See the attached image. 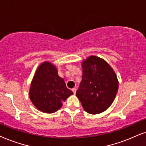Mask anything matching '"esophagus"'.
Here are the masks:
<instances>
[{"label": "esophagus", "instance_id": "esophagus-1", "mask_svg": "<svg viewBox=\"0 0 146 146\" xmlns=\"http://www.w3.org/2000/svg\"><path fill=\"white\" fill-rule=\"evenodd\" d=\"M76 91H77V89L76 88H73V89H72V91H73L74 94H75V93H76Z\"/></svg>", "mask_w": 146, "mask_h": 146}]
</instances>
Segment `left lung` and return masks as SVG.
Segmentation results:
<instances>
[{
  "mask_svg": "<svg viewBox=\"0 0 146 146\" xmlns=\"http://www.w3.org/2000/svg\"><path fill=\"white\" fill-rule=\"evenodd\" d=\"M83 75L76 96L91 114L106 111L115 100L118 81L112 68L104 59L91 56L83 62Z\"/></svg>",
  "mask_w": 146,
  "mask_h": 146,
  "instance_id": "obj_1",
  "label": "left lung"
}]
</instances>
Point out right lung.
Returning a JSON list of instances; mask_svg holds the SVG:
<instances>
[{
  "mask_svg": "<svg viewBox=\"0 0 146 146\" xmlns=\"http://www.w3.org/2000/svg\"><path fill=\"white\" fill-rule=\"evenodd\" d=\"M73 93L66 87L63 79L49 62H44L36 70L31 85L30 99L34 106L44 113L57 111L68 97Z\"/></svg>",
  "mask_w": 146,
  "mask_h": 146,
  "instance_id": "1",
  "label": "right lung"
}]
</instances>
